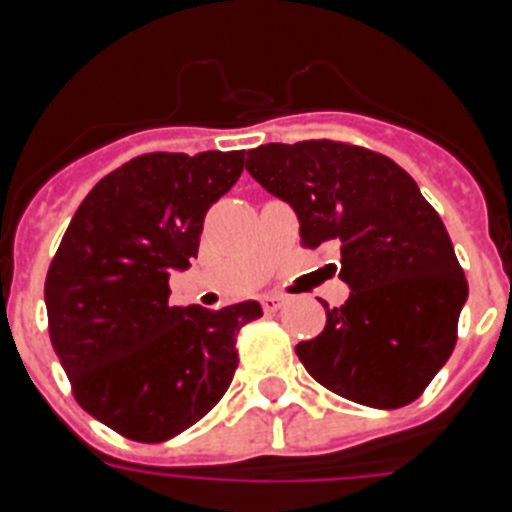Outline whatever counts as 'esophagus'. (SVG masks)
Returning a JSON list of instances; mask_svg holds the SVG:
<instances>
[{
  "mask_svg": "<svg viewBox=\"0 0 512 512\" xmlns=\"http://www.w3.org/2000/svg\"><path fill=\"white\" fill-rule=\"evenodd\" d=\"M284 297H279V295H264L261 297V307H264V312H277V310H282L284 307Z\"/></svg>",
  "mask_w": 512,
  "mask_h": 512,
  "instance_id": "obj_1",
  "label": "esophagus"
}]
</instances>
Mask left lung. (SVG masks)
Wrapping results in <instances>:
<instances>
[{
  "label": "left lung",
  "mask_w": 512,
  "mask_h": 512,
  "mask_svg": "<svg viewBox=\"0 0 512 512\" xmlns=\"http://www.w3.org/2000/svg\"><path fill=\"white\" fill-rule=\"evenodd\" d=\"M246 169L297 212L302 246H341L351 295L323 302V333L295 348L310 377L369 408L418 400L454 351L469 284L413 176L338 140L266 143L248 151Z\"/></svg>",
  "instance_id": "8db88e82"
}]
</instances>
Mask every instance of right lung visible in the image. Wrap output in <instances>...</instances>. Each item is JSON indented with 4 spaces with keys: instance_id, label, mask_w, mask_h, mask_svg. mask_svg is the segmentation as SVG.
<instances>
[{
    "instance_id": "1",
    "label": "right lung",
    "mask_w": 512,
    "mask_h": 512,
    "mask_svg": "<svg viewBox=\"0 0 512 512\" xmlns=\"http://www.w3.org/2000/svg\"><path fill=\"white\" fill-rule=\"evenodd\" d=\"M243 151L146 153L84 197L45 277L48 330L76 402L140 443L205 418L233 382L238 330L259 302L169 305L171 269L197 259L205 215Z\"/></svg>"
}]
</instances>
